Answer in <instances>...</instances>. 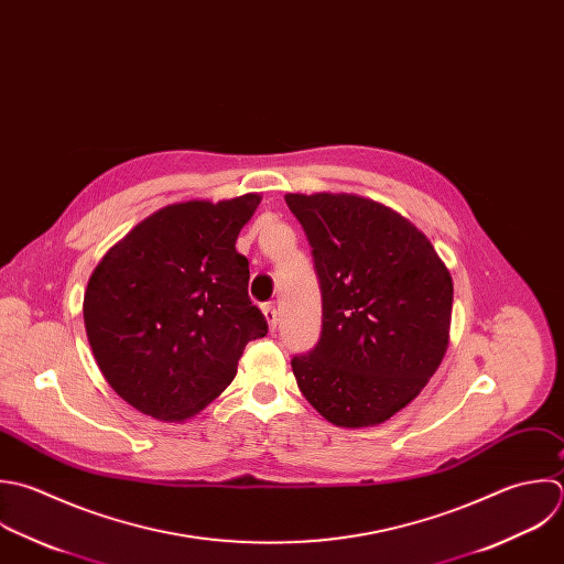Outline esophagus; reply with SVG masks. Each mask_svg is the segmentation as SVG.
I'll return each instance as SVG.
<instances>
[{
	"instance_id": "1",
	"label": "esophagus",
	"mask_w": 564,
	"mask_h": 564,
	"mask_svg": "<svg viewBox=\"0 0 564 564\" xmlns=\"http://www.w3.org/2000/svg\"><path fill=\"white\" fill-rule=\"evenodd\" d=\"M263 316H265V321H268L270 332H274V329H276V307H274L272 303L263 305Z\"/></svg>"
}]
</instances>
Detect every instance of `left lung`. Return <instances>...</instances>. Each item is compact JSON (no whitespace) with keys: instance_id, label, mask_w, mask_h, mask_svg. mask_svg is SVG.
I'll return each mask as SVG.
<instances>
[{"instance_id":"left-lung-1","label":"left lung","mask_w":564,"mask_h":564,"mask_svg":"<svg viewBox=\"0 0 564 564\" xmlns=\"http://www.w3.org/2000/svg\"><path fill=\"white\" fill-rule=\"evenodd\" d=\"M314 254L323 332L292 358L305 400L332 424L391 420L429 384L451 338L453 276L429 237L351 193H288Z\"/></svg>"}]
</instances>
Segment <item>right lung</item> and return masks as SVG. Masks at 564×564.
Masks as SVG:
<instances>
[{"label":"right lung","mask_w":564,"mask_h":564,"mask_svg":"<svg viewBox=\"0 0 564 564\" xmlns=\"http://www.w3.org/2000/svg\"><path fill=\"white\" fill-rule=\"evenodd\" d=\"M261 195L169 204L107 250L89 276L83 321L107 384L135 411L184 422L235 378L268 323L235 250Z\"/></svg>","instance_id":"add662e5"}]
</instances>
